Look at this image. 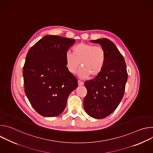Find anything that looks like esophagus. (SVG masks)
I'll return each mask as SVG.
<instances>
[{
	"instance_id": "esophagus-1",
	"label": "esophagus",
	"mask_w": 153,
	"mask_h": 153,
	"mask_svg": "<svg viewBox=\"0 0 153 153\" xmlns=\"http://www.w3.org/2000/svg\"><path fill=\"white\" fill-rule=\"evenodd\" d=\"M78 85H79V86L83 85V82H82L80 81V80H78Z\"/></svg>"
}]
</instances>
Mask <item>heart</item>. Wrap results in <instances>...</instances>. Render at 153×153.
Segmentation results:
<instances>
[{
	"mask_svg": "<svg viewBox=\"0 0 153 153\" xmlns=\"http://www.w3.org/2000/svg\"><path fill=\"white\" fill-rule=\"evenodd\" d=\"M65 61L68 70L74 74L80 67V77L84 79L90 75L95 77L103 70L106 61V53L101 46H94L90 43H80L73 49V53L67 51Z\"/></svg>",
	"mask_w": 153,
	"mask_h": 153,
	"instance_id": "obj_1",
	"label": "heart"
}]
</instances>
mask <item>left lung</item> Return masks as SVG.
<instances>
[{"label":"left lung","instance_id":"left-lung-1","mask_svg":"<svg viewBox=\"0 0 153 153\" xmlns=\"http://www.w3.org/2000/svg\"><path fill=\"white\" fill-rule=\"evenodd\" d=\"M99 43L106 53L105 66L94 79L87 80V94L83 100L85 111L95 119L110 115L121 102L128 79L125 59L114 43L106 38L91 40Z\"/></svg>","mask_w":153,"mask_h":153}]
</instances>
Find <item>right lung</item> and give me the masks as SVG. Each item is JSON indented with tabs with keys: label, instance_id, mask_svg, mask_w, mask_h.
Returning a JSON list of instances; mask_svg holds the SVG:
<instances>
[{
	"label": "right lung",
	"instance_id": "1",
	"mask_svg": "<svg viewBox=\"0 0 153 153\" xmlns=\"http://www.w3.org/2000/svg\"><path fill=\"white\" fill-rule=\"evenodd\" d=\"M74 39L47 35L29 50L23 68L25 93L34 110L44 117L60 115L78 86L66 66L65 54Z\"/></svg>",
	"mask_w": 153,
	"mask_h": 153
}]
</instances>
